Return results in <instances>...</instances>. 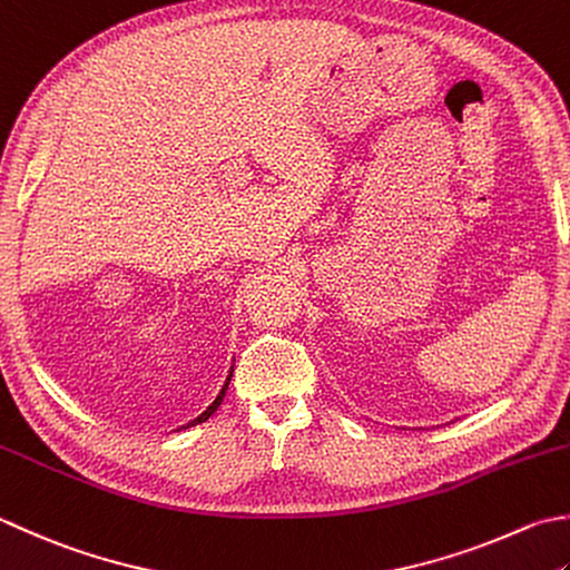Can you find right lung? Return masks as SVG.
Segmentation results:
<instances>
[{"label": "right lung", "instance_id": "obj_1", "mask_svg": "<svg viewBox=\"0 0 570 570\" xmlns=\"http://www.w3.org/2000/svg\"><path fill=\"white\" fill-rule=\"evenodd\" d=\"M232 373H234V365H232V371H229V375H227V381H225V385H222V390H219V393H217V397L215 400H212V405L203 412V415H197L195 420H189L187 422V425H183L180 430H187V428H195V425H199V422H205V420H209L212 415H215V412H217V407L222 405V400H225V393H227V387H229V381H232Z\"/></svg>", "mask_w": 570, "mask_h": 570}]
</instances>
